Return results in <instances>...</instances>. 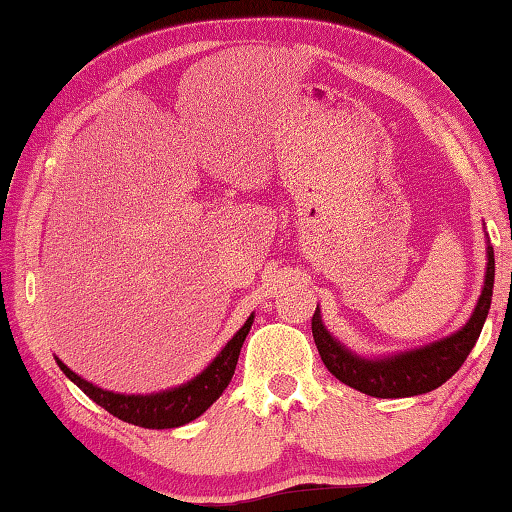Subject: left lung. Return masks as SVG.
I'll return each instance as SVG.
<instances>
[{
    "label": "left lung",
    "mask_w": 512,
    "mask_h": 512,
    "mask_svg": "<svg viewBox=\"0 0 512 512\" xmlns=\"http://www.w3.org/2000/svg\"><path fill=\"white\" fill-rule=\"evenodd\" d=\"M485 253H488V266H485V280L481 296L465 326L451 332L449 337L437 339L433 344L410 348V351L380 355V358H367L351 351L339 339L330 335L326 323L321 319V310L316 305L312 316L314 344L328 371L344 385L358 389L362 394L376 396V399H405V396L426 394L431 389L444 385L456 373L467 355L472 353L483 323L488 319L492 289H494V250L490 237L485 234Z\"/></svg>",
    "instance_id": "8db88e82"
}]
</instances>
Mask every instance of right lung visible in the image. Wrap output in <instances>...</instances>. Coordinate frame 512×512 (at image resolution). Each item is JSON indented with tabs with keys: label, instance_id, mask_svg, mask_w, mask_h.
<instances>
[{
	"label": "right lung",
	"instance_id": "add662e5",
	"mask_svg": "<svg viewBox=\"0 0 512 512\" xmlns=\"http://www.w3.org/2000/svg\"><path fill=\"white\" fill-rule=\"evenodd\" d=\"M255 314H250L246 323L234 332V337L227 342L216 358L202 369L198 376H193L186 383L161 389V392L152 394H118L102 389L93 383H88L86 378H81L79 373L72 371L68 364H63L54 355L56 364L61 371L75 383L88 399H93L97 405H102L104 410L111 412L113 417L127 421V424L152 428V431H161V428H177L189 424V421L198 419L209 405H212L218 396L225 392V387L230 385L237 369L241 346L246 342V335L253 326Z\"/></svg>",
	"mask_w": 512,
	"mask_h": 512
}]
</instances>
